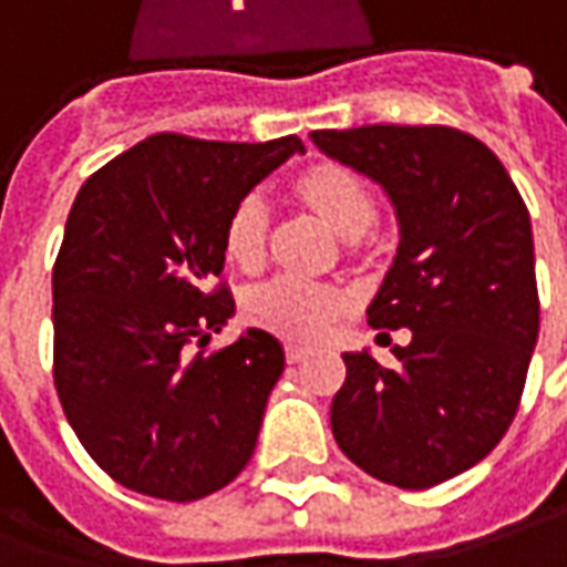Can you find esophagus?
<instances>
[{
	"label": "esophagus",
	"instance_id": "obj_1",
	"mask_svg": "<svg viewBox=\"0 0 567 567\" xmlns=\"http://www.w3.org/2000/svg\"><path fill=\"white\" fill-rule=\"evenodd\" d=\"M310 353H313V350L303 348V344H288V348H285V357H288V363H300V360H307Z\"/></svg>",
	"mask_w": 567,
	"mask_h": 567
}]
</instances>
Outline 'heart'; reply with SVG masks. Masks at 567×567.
<instances>
[{
    "instance_id": "heart-1",
    "label": "heart",
    "mask_w": 567,
    "mask_h": 567,
    "mask_svg": "<svg viewBox=\"0 0 567 567\" xmlns=\"http://www.w3.org/2000/svg\"><path fill=\"white\" fill-rule=\"evenodd\" d=\"M303 202L313 207L338 235L357 226H369L375 217V202L363 179L341 164H316L298 179ZM267 245V202L260 195H245L235 204L223 226V251L238 269H257ZM348 298L326 282H310L300 276H276L248 295V313L269 332L313 341L332 326Z\"/></svg>"
}]
</instances>
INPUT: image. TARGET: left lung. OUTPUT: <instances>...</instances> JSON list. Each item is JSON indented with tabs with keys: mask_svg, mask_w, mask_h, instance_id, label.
<instances>
[{
	"mask_svg": "<svg viewBox=\"0 0 567 567\" xmlns=\"http://www.w3.org/2000/svg\"><path fill=\"white\" fill-rule=\"evenodd\" d=\"M310 138L394 204L400 245L365 316L413 332L396 365L344 353L332 434L365 475L425 491L484 460L518 413L540 332L530 217L499 157L453 126Z\"/></svg>",
	"mask_w": 567,
	"mask_h": 567,
	"instance_id": "left-lung-1",
	"label": "left lung"
}]
</instances>
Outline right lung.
<instances>
[{
	"label": "right lung",
	"instance_id": "obj_1",
	"mask_svg": "<svg viewBox=\"0 0 567 567\" xmlns=\"http://www.w3.org/2000/svg\"><path fill=\"white\" fill-rule=\"evenodd\" d=\"M295 152L298 136L157 133L73 198L52 269V375L80 444L136 494L192 503L251 460L282 344L264 329L204 344L235 313L226 217Z\"/></svg>",
	"mask_w": 567,
	"mask_h": 567
}]
</instances>
